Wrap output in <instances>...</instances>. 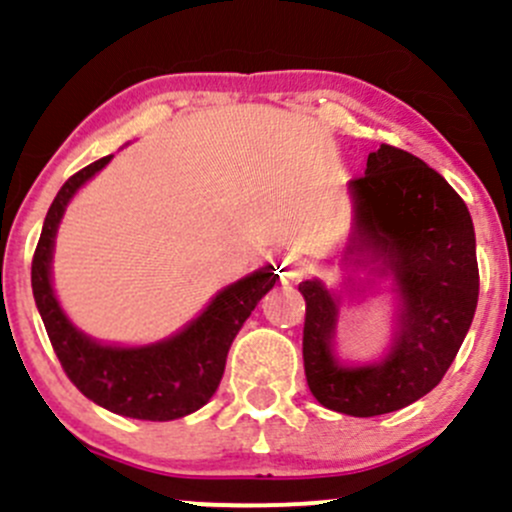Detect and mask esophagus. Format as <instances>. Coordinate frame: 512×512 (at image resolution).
Wrapping results in <instances>:
<instances>
[{
	"label": "esophagus",
	"mask_w": 512,
	"mask_h": 512,
	"mask_svg": "<svg viewBox=\"0 0 512 512\" xmlns=\"http://www.w3.org/2000/svg\"><path fill=\"white\" fill-rule=\"evenodd\" d=\"M282 267H287V262H282Z\"/></svg>",
	"instance_id": "esophagus-1"
}]
</instances>
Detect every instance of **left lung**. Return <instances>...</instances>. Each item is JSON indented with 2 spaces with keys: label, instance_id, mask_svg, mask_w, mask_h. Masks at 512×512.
Here are the masks:
<instances>
[{
  "label": "left lung",
  "instance_id": "8db88e82",
  "mask_svg": "<svg viewBox=\"0 0 512 512\" xmlns=\"http://www.w3.org/2000/svg\"><path fill=\"white\" fill-rule=\"evenodd\" d=\"M354 232L344 260L366 255L391 272L396 332L379 364L342 366L332 354L339 299L319 280L299 285L304 374L314 399L347 416H381L426 396L456 359L478 304L476 232L461 195L421 158L386 146L349 180Z\"/></svg>",
  "mask_w": 512,
  "mask_h": 512
}]
</instances>
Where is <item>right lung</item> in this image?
<instances>
[{"mask_svg":"<svg viewBox=\"0 0 512 512\" xmlns=\"http://www.w3.org/2000/svg\"><path fill=\"white\" fill-rule=\"evenodd\" d=\"M111 156L71 175L56 193L32 260V289L49 342L71 384L103 409L141 421H173L208 404L223 379L227 352L262 297L280 275L265 265L213 297L198 319L175 337L148 347H108L74 327L51 289L56 227L76 190L94 178Z\"/></svg>","mask_w":512,"mask_h":512,"instance_id":"1","label":"right lung"}]
</instances>
